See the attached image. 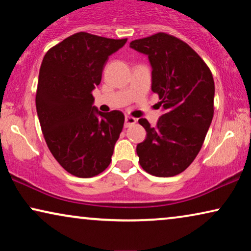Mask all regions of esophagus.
<instances>
[{
    "label": "esophagus",
    "mask_w": 251,
    "mask_h": 251,
    "mask_svg": "<svg viewBox=\"0 0 251 251\" xmlns=\"http://www.w3.org/2000/svg\"><path fill=\"white\" fill-rule=\"evenodd\" d=\"M137 122V120L135 118H132V116H126V122H125V126L126 128H128V126H131L135 125Z\"/></svg>",
    "instance_id": "34e87169"
}]
</instances>
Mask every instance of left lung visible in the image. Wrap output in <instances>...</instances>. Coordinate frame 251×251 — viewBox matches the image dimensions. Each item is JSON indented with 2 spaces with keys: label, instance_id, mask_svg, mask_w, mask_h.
<instances>
[{
  "label": "left lung",
  "instance_id": "1",
  "mask_svg": "<svg viewBox=\"0 0 251 251\" xmlns=\"http://www.w3.org/2000/svg\"><path fill=\"white\" fill-rule=\"evenodd\" d=\"M149 56L152 91L164 109L152 128L139 119L147 135L137 145L140 166L156 177L183 173L200 152L214 116L215 83L210 68L186 42L167 33L132 41Z\"/></svg>",
  "mask_w": 251,
  "mask_h": 251
}]
</instances>
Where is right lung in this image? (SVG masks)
Masks as SVG:
<instances>
[{
  "label": "right lung",
  "instance_id": "add662e5",
  "mask_svg": "<svg viewBox=\"0 0 251 251\" xmlns=\"http://www.w3.org/2000/svg\"><path fill=\"white\" fill-rule=\"evenodd\" d=\"M126 42L78 32L48 50L41 64L35 98L41 129L51 154L73 176H97L112 161L125 115L99 112L91 91L106 60Z\"/></svg>",
  "mask_w": 251,
  "mask_h": 251
}]
</instances>
